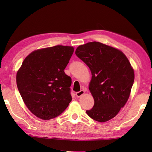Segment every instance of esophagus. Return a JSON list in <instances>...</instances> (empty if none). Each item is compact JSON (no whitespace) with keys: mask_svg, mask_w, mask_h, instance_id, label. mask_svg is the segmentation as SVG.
Here are the masks:
<instances>
[{"mask_svg":"<svg viewBox=\"0 0 152 152\" xmlns=\"http://www.w3.org/2000/svg\"><path fill=\"white\" fill-rule=\"evenodd\" d=\"M84 91H82V90H81L80 91H78V92H76V95L77 97H80V96H81L82 95H83V94H84Z\"/></svg>","mask_w":152,"mask_h":152,"instance_id":"34e87169","label":"esophagus"}]
</instances>
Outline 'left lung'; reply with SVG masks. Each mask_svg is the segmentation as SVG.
Returning <instances> with one entry per match:
<instances>
[{
	"label": "left lung",
	"mask_w": 152,
	"mask_h": 152,
	"mask_svg": "<svg viewBox=\"0 0 152 152\" xmlns=\"http://www.w3.org/2000/svg\"><path fill=\"white\" fill-rule=\"evenodd\" d=\"M75 53L92 74L89 89L95 104L86 113L96 121H107L128 101L134 80V70L122 51L98 42L81 45Z\"/></svg>",
	"instance_id": "1"
}]
</instances>
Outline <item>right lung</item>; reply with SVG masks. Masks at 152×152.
<instances>
[{
  "label": "right lung",
  "mask_w": 152,
  "mask_h": 152,
  "mask_svg": "<svg viewBox=\"0 0 152 152\" xmlns=\"http://www.w3.org/2000/svg\"><path fill=\"white\" fill-rule=\"evenodd\" d=\"M74 48L56 46L35 50L24 59L16 75L17 86L28 109L42 119H53L72 101V80L64 69Z\"/></svg>",
  "instance_id": "obj_1"
}]
</instances>
